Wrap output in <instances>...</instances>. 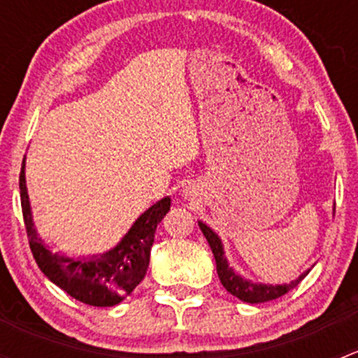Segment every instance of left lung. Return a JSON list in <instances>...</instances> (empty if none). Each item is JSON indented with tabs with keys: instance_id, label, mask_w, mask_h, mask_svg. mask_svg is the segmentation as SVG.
Wrapping results in <instances>:
<instances>
[{
	"instance_id": "left-lung-1",
	"label": "left lung",
	"mask_w": 358,
	"mask_h": 358,
	"mask_svg": "<svg viewBox=\"0 0 358 358\" xmlns=\"http://www.w3.org/2000/svg\"><path fill=\"white\" fill-rule=\"evenodd\" d=\"M199 229L204 234L206 241H208L209 248H211L213 255H215V262H216V272H218L220 280H222L223 287L234 294L236 298H239L241 301L246 303H265V301H272V299L280 298L286 292H289L292 287L298 286L306 275H308L310 270L303 272L301 275L298 277L296 280H292L289 284H280V286H272V284H259V282H252V280L244 279L243 275L236 272L232 266L229 265L225 258V251H223V244L222 239L216 236V232H213L206 223L199 222Z\"/></svg>"
}]
</instances>
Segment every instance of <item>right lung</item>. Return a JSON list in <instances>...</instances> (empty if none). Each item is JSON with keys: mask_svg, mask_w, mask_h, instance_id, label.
<instances>
[{"mask_svg": "<svg viewBox=\"0 0 358 358\" xmlns=\"http://www.w3.org/2000/svg\"><path fill=\"white\" fill-rule=\"evenodd\" d=\"M25 157L20 169V204L29 246L39 270L55 286L64 289L78 301L92 306H114L129 296L145 277L150 262V248L157 225L169 211L171 199L164 197L150 206L133 223L121 243L110 251L92 258H71L53 252L45 246L32 222L31 202L25 187Z\"/></svg>", "mask_w": 358, "mask_h": 358, "instance_id": "1", "label": "right lung"}]
</instances>
